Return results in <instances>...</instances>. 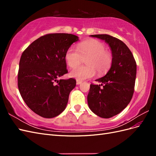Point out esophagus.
Returning a JSON list of instances; mask_svg holds the SVG:
<instances>
[{"instance_id": "esophagus-1", "label": "esophagus", "mask_w": 156, "mask_h": 156, "mask_svg": "<svg viewBox=\"0 0 156 156\" xmlns=\"http://www.w3.org/2000/svg\"><path fill=\"white\" fill-rule=\"evenodd\" d=\"M76 83H77V84H81L82 83V81H80V80L77 79V81H76Z\"/></svg>"}]
</instances>
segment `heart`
I'll list each match as a JSON object with an SVG mask.
<instances>
[{"label": "heart", "mask_w": 156, "mask_h": 156, "mask_svg": "<svg viewBox=\"0 0 156 156\" xmlns=\"http://www.w3.org/2000/svg\"><path fill=\"white\" fill-rule=\"evenodd\" d=\"M86 58L87 66L76 67ZM65 60L70 68L76 67L70 75L80 81L94 77L96 71L99 74L106 73L112 64V56L105 45L96 40L84 41L77 45V49L69 48L66 52Z\"/></svg>", "instance_id": "1"}]
</instances>
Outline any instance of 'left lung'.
<instances>
[{"label":"left lung","mask_w":156,"mask_h":156,"mask_svg":"<svg viewBox=\"0 0 156 156\" xmlns=\"http://www.w3.org/2000/svg\"><path fill=\"white\" fill-rule=\"evenodd\" d=\"M90 36L104 40L112 51L110 69L105 76L96 80L101 84H90L87 96L88 107L94 114L108 119L123 111L133 97L136 64L133 54L122 41L108 34Z\"/></svg>","instance_id":"1"}]
</instances>
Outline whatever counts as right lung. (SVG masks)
Here are the masks:
<instances>
[{"label": "right lung", "mask_w": 156, "mask_h": 156, "mask_svg": "<svg viewBox=\"0 0 156 156\" xmlns=\"http://www.w3.org/2000/svg\"><path fill=\"white\" fill-rule=\"evenodd\" d=\"M78 37L53 33L40 37L21 55L17 85L27 105L39 116L51 119L65 109L76 80L57 79L68 73L65 54Z\"/></svg>", "instance_id": "right-lung-1"}]
</instances>
